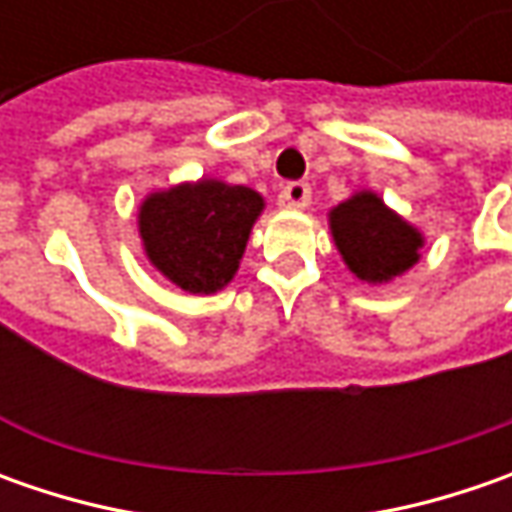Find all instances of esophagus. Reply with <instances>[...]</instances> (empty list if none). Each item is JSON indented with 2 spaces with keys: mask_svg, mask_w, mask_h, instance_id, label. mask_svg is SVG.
<instances>
[{
  "mask_svg": "<svg viewBox=\"0 0 512 512\" xmlns=\"http://www.w3.org/2000/svg\"><path fill=\"white\" fill-rule=\"evenodd\" d=\"M279 205L290 207V210H302L310 205V185L307 182H290L282 187L279 193Z\"/></svg>",
  "mask_w": 512,
  "mask_h": 512,
  "instance_id": "1",
  "label": "esophagus"
}]
</instances>
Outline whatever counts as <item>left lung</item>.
<instances>
[{"instance_id":"1","label":"left lung","mask_w":512,"mask_h":512,"mask_svg":"<svg viewBox=\"0 0 512 512\" xmlns=\"http://www.w3.org/2000/svg\"><path fill=\"white\" fill-rule=\"evenodd\" d=\"M330 233L344 265L367 285H382L419 262L424 236L373 190H359L330 210Z\"/></svg>"}]
</instances>
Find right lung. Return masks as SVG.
<instances>
[{
    "mask_svg": "<svg viewBox=\"0 0 512 512\" xmlns=\"http://www.w3.org/2000/svg\"><path fill=\"white\" fill-rule=\"evenodd\" d=\"M265 199L245 185L199 179L156 190L139 205L145 256L187 293H216L236 276Z\"/></svg>",
    "mask_w": 512,
    "mask_h": 512,
    "instance_id": "obj_1",
    "label": "right lung"
}]
</instances>
